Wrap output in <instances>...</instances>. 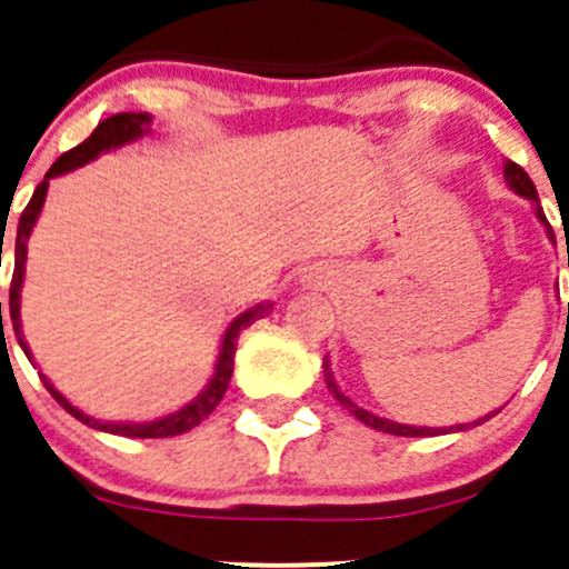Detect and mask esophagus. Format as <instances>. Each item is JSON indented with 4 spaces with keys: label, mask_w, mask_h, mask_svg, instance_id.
Returning <instances> with one entry per match:
<instances>
[{
    "label": "esophagus",
    "mask_w": 569,
    "mask_h": 569,
    "mask_svg": "<svg viewBox=\"0 0 569 569\" xmlns=\"http://www.w3.org/2000/svg\"><path fill=\"white\" fill-rule=\"evenodd\" d=\"M302 283H308V286H325L327 283V278L321 272H317V269H311V272L308 274H302Z\"/></svg>",
    "instance_id": "esophagus-1"
}]
</instances>
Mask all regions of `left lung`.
Here are the masks:
<instances>
[{
	"label": "left lung",
	"mask_w": 569,
	"mask_h": 569,
	"mask_svg": "<svg viewBox=\"0 0 569 569\" xmlns=\"http://www.w3.org/2000/svg\"><path fill=\"white\" fill-rule=\"evenodd\" d=\"M503 181H507V187L512 189L515 194H520V198L531 200V209L533 214H537V220L542 222L545 231H548V239L550 242L556 244V237H553V228L548 226V220H545V211L542 206H539V198H537V187H533V181L529 178V173H526L520 164L515 162H503ZM567 267H569V256H567ZM567 317H569V308H567ZM325 380H327V388H330V393L336 396L338 401H341L343 407H347L349 412H352L358 421H363L366 427L377 429V432H388V435H399V438H427V435H440V432H462V429H470V427H479L481 421H487L490 416L485 418H476L473 423H457V427H410V423H399V421H391V418H380L375 416V412L363 410V407L355 405L352 399H349L347 393H341V388L336 386V380H332V371H330V360L325 358Z\"/></svg>",
	"instance_id": "8db88e82"
}]
</instances>
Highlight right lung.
<instances>
[{
	"mask_svg": "<svg viewBox=\"0 0 569 569\" xmlns=\"http://www.w3.org/2000/svg\"><path fill=\"white\" fill-rule=\"evenodd\" d=\"M151 120L153 118L148 112H118V114H112V118L101 120L88 140L79 142L77 148H71V151L62 153V157L51 164L49 173L43 176V181H40L36 192H32V200L27 203L24 214H21V220H19V231H16L13 283H10V319H13V332H16V338H19V347L24 349V355L30 360H32V352L24 341V332H21V286H24V269H27V242H30L32 228H36L40 209H43L46 192H49V181L57 176L71 173V170H77V168H84V164H90L93 159H99L101 153L114 151V148H123V146H129V142H137L140 137L151 134ZM272 306L274 302L263 300V302H258V306L248 308L244 313H239V317L231 321V327L226 330V336H222L214 371H211V377H209V382H206L203 391L194 396L189 405H183L181 410L157 418V421H99V418L88 416V412H82L79 407H73L66 396L51 386L49 377L40 375V380H43L46 391L54 396L57 405H60L62 410L71 412L73 418H79L84 427L99 429V432H109V435H120V438H173V435H183V432H189V429H194L200 421H206V418L214 412V407L220 405L222 396H226V391H228V382H231L233 355H237L239 332H242L244 327H250L252 321L269 317ZM0 321H2V302H0ZM32 363H36V360H32Z\"/></svg>",
	"mask_w": 569,
	"mask_h": 569,
	"instance_id": "add662e5",
	"label": "right lung"
}]
</instances>
